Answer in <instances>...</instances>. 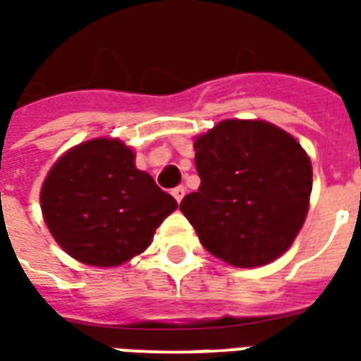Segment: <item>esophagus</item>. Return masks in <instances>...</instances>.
Returning a JSON list of instances; mask_svg holds the SVG:
<instances>
[{"label": "esophagus", "instance_id": "obj_1", "mask_svg": "<svg viewBox=\"0 0 361 361\" xmlns=\"http://www.w3.org/2000/svg\"><path fill=\"white\" fill-rule=\"evenodd\" d=\"M185 194H186L185 186H176V188H173V196H175V200L178 202V204L183 202V198H185Z\"/></svg>", "mask_w": 361, "mask_h": 361}]
</instances>
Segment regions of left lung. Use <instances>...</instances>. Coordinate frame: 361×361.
Masks as SVG:
<instances>
[{"mask_svg":"<svg viewBox=\"0 0 361 361\" xmlns=\"http://www.w3.org/2000/svg\"><path fill=\"white\" fill-rule=\"evenodd\" d=\"M200 188L180 212L204 249L255 268L282 257L305 224L313 167L291 134L264 120H221L194 137Z\"/></svg>","mask_w":361,"mask_h":361,"instance_id":"obj_1","label":"left lung"}]
</instances>
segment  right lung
I'll return each mask as SVG.
<instances>
[{"label":"right lung","instance_id":"1","mask_svg":"<svg viewBox=\"0 0 361 361\" xmlns=\"http://www.w3.org/2000/svg\"><path fill=\"white\" fill-rule=\"evenodd\" d=\"M46 227L71 258L99 268L142 255L176 200L135 167L118 137H93L71 147L40 188Z\"/></svg>","mask_w":361,"mask_h":361}]
</instances>
